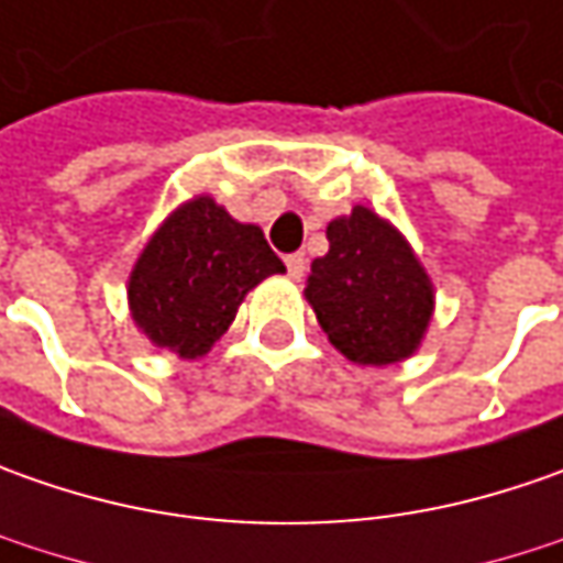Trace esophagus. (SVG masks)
Returning a JSON list of instances; mask_svg holds the SVG:
<instances>
[{
	"mask_svg": "<svg viewBox=\"0 0 563 563\" xmlns=\"http://www.w3.org/2000/svg\"><path fill=\"white\" fill-rule=\"evenodd\" d=\"M305 267H308V258L296 252V255H286V271H289V277L292 280H301L305 277Z\"/></svg>",
	"mask_w": 563,
	"mask_h": 563,
	"instance_id": "esophagus-1",
	"label": "esophagus"
}]
</instances>
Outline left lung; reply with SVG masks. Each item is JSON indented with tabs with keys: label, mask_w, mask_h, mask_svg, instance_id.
Segmentation results:
<instances>
[{
	"label": "left lung",
	"mask_w": 563,
	"mask_h": 563,
	"mask_svg": "<svg viewBox=\"0 0 563 563\" xmlns=\"http://www.w3.org/2000/svg\"><path fill=\"white\" fill-rule=\"evenodd\" d=\"M330 252L311 262L305 299L333 349L361 367L411 358L433 320L437 292L396 223L367 205L327 223Z\"/></svg>",
	"instance_id": "1"
}]
</instances>
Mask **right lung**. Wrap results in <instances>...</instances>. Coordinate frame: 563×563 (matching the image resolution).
I'll use <instances>...</instances> for the list:
<instances>
[{
	"mask_svg": "<svg viewBox=\"0 0 563 563\" xmlns=\"http://www.w3.org/2000/svg\"><path fill=\"white\" fill-rule=\"evenodd\" d=\"M283 271L262 227L230 218L211 196H192L158 223L133 264L130 318L152 345L196 361L227 333L245 296Z\"/></svg>",
	"mask_w": 563,
	"mask_h": 563,
	"instance_id": "obj_1",
	"label": "right lung"
}]
</instances>
